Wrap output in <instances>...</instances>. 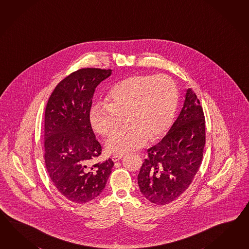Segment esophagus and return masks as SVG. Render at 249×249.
I'll use <instances>...</instances> for the list:
<instances>
[{
  "instance_id": "esophagus-1",
  "label": "esophagus",
  "mask_w": 249,
  "mask_h": 249,
  "mask_svg": "<svg viewBox=\"0 0 249 249\" xmlns=\"http://www.w3.org/2000/svg\"><path fill=\"white\" fill-rule=\"evenodd\" d=\"M122 158H123V155H113L111 157V159H112L113 161H118V160H122Z\"/></svg>"
}]
</instances>
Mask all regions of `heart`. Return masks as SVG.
Wrapping results in <instances>:
<instances>
[{"label": "heart", "instance_id": "b5f03b06", "mask_svg": "<svg viewBox=\"0 0 249 249\" xmlns=\"http://www.w3.org/2000/svg\"><path fill=\"white\" fill-rule=\"evenodd\" d=\"M178 102L177 86L165 75H136L115 84L107 94V105L96 104L90 110V122L96 132L109 137L128 115L131 127L112 135L106 149L125 155L143 147L150 137L160 138L172 124Z\"/></svg>", "mask_w": 249, "mask_h": 249}]
</instances>
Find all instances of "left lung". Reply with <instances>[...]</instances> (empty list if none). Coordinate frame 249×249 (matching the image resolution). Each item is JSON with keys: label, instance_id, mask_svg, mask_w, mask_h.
I'll return each instance as SVG.
<instances>
[{"label": "left lung", "instance_id": "8db88e82", "mask_svg": "<svg viewBox=\"0 0 249 249\" xmlns=\"http://www.w3.org/2000/svg\"><path fill=\"white\" fill-rule=\"evenodd\" d=\"M205 123L197 96L188 89L177 120L160 143L147 150L138 174L140 192L151 203L170 204L189 187L203 158Z\"/></svg>", "mask_w": 249, "mask_h": 249}]
</instances>
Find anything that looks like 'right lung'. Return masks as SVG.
Here are the masks:
<instances>
[{"instance_id": "right-lung-1", "label": "right lung", "mask_w": 249, "mask_h": 249, "mask_svg": "<svg viewBox=\"0 0 249 249\" xmlns=\"http://www.w3.org/2000/svg\"><path fill=\"white\" fill-rule=\"evenodd\" d=\"M111 70L73 72L57 85L45 108L44 160L52 182L68 200L84 204L105 189L114 165L111 158L94 163L102 154L90 123L94 91Z\"/></svg>"}]
</instances>
